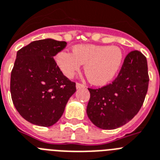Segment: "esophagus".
I'll return each mask as SVG.
<instances>
[{
  "label": "esophagus",
  "mask_w": 160,
  "mask_h": 160,
  "mask_svg": "<svg viewBox=\"0 0 160 160\" xmlns=\"http://www.w3.org/2000/svg\"><path fill=\"white\" fill-rule=\"evenodd\" d=\"M84 84H80V83H76V88L77 89H80V88H84Z\"/></svg>",
  "instance_id": "esophagus-1"
}]
</instances>
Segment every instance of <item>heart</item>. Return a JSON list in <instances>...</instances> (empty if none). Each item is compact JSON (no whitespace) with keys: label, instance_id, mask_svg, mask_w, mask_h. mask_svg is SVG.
I'll return each mask as SVG.
<instances>
[{"label":"heart","instance_id":"heart-1","mask_svg":"<svg viewBox=\"0 0 160 160\" xmlns=\"http://www.w3.org/2000/svg\"><path fill=\"white\" fill-rule=\"evenodd\" d=\"M122 52L117 46L79 44L72 53L62 52L57 56V63L68 77L73 76L85 64V76L93 84H104L112 80L121 67Z\"/></svg>","mask_w":160,"mask_h":160}]
</instances>
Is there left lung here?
Segmentation results:
<instances>
[{"mask_svg": "<svg viewBox=\"0 0 160 160\" xmlns=\"http://www.w3.org/2000/svg\"><path fill=\"white\" fill-rule=\"evenodd\" d=\"M147 60L137 50L124 59L115 80L98 89H90L87 115L101 129H116L132 120L143 105L149 85Z\"/></svg>", "mask_w": 160, "mask_h": 160, "instance_id": "left-lung-1", "label": "left lung"}]
</instances>
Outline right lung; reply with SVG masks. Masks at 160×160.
Returning <instances> with one entry per match:
<instances>
[{"label":"right lung","instance_id":"right-lung-1","mask_svg":"<svg viewBox=\"0 0 160 160\" xmlns=\"http://www.w3.org/2000/svg\"><path fill=\"white\" fill-rule=\"evenodd\" d=\"M67 47L64 41H33L17 52L10 76L13 103L26 121L50 127L64 112L76 83L63 75L53 58Z\"/></svg>","mask_w":160,"mask_h":160}]
</instances>
